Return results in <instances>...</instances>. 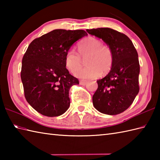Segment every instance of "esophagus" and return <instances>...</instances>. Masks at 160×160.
I'll use <instances>...</instances> for the list:
<instances>
[{
  "instance_id": "34e87169",
  "label": "esophagus",
  "mask_w": 160,
  "mask_h": 160,
  "mask_svg": "<svg viewBox=\"0 0 160 160\" xmlns=\"http://www.w3.org/2000/svg\"><path fill=\"white\" fill-rule=\"evenodd\" d=\"M87 83V80H80V84L81 85H85Z\"/></svg>"
}]
</instances>
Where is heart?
I'll list each match as a JSON object with an SVG mask.
<instances>
[{
	"instance_id": "heart-1",
	"label": "heart",
	"mask_w": 160,
	"mask_h": 160,
	"mask_svg": "<svg viewBox=\"0 0 160 160\" xmlns=\"http://www.w3.org/2000/svg\"><path fill=\"white\" fill-rule=\"evenodd\" d=\"M79 55L73 49H70L66 54L65 66L70 72L78 78L88 79L99 76L101 71L105 73L109 71L113 62V52L109 46L102 43L96 37L89 36L84 39L78 46ZM88 67L81 70V58H86Z\"/></svg>"
}]
</instances>
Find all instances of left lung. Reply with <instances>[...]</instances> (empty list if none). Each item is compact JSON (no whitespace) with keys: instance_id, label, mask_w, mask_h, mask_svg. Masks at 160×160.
<instances>
[{"instance_id":"1","label":"left lung","mask_w":160,"mask_h":160,"mask_svg":"<svg viewBox=\"0 0 160 160\" xmlns=\"http://www.w3.org/2000/svg\"><path fill=\"white\" fill-rule=\"evenodd\" d=\"M87 32L103 40L113 55L109 73L97 80L98 87L93 96V106L102 113L120 114L131 106L140 91L137 51L130 38L116 30L97 28Z\"/></svg>"}]
</instances>
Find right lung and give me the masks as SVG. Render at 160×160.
I'll return each mask as SVG.
<instances>
[{
	"label": "right lung",
	"mask_w": 160,
	"mask_h": 160,
	"mask_svg": "<svg viewBox=\"0 0 160 160\" xmlns=\"http://www.w3.org/2000/svg\"><path fill=\"white\" fill-rule=\"evenodd\" d=\"M87 35L81 29H55L30 43L22 58L20 77L27 101L40 114L59 116L69 108V89L79 81L67 69L66 54Z\"/></svg>",
	"instance_id": "1"
}]
</instances>
